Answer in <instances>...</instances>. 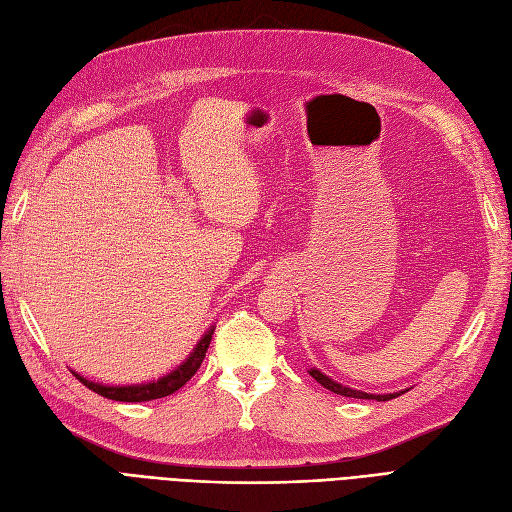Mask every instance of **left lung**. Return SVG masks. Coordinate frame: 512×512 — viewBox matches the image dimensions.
Returning a JSON list of instances; mask_svg holds the SVG:
<instances>
[{
    "label": "left lung",
    "instance_id": "1",
    "mask_svg": "<svg viewBox=\"0 0 512 512\" xmlns=\"http://www.w3.org/2000/svg\"><path fill=\"white\" fill-rule=\"evenodd\" d=\"M310 375L319 381L323 388H327L329 392H334V394H340V396H349V398H368V400H392V398H396V396H400L398 392H394V394H366V392H359V390H353V388H344V385H340V383H336V381H331L329 377H325L321 370H316V368H312L310 370Z\"/></svg>",
    "mask_w": 512,
    "mask_h": 512
}]
</instances>
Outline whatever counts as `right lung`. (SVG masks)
I'll use <instances>...</instances> for the list:
<instances>
[{
  "mask_svg": "<svg viewBox=\"0 0 512 512\" xmlns=\"http://www.w3.org/2000/svg\"><path fill=\"white\" fill-rule=\"evenodd\" d=\"M211 336H213V329H209V334H206L200 342L198 347L193 349V353L187 357V362L178 366L174 372H170L168 377H163L159 381H153V383H144V385H122V388H114V385H101V383H92L84 377L79 375H73L86 385L88 390L101 394L105 398H112V400H122V403H142V400H155V398H163V396H170L174 394L176 390H181L183 385L196 375L202 359L206 355V349H209L211 344Z\"/></svg>",
  "mask_w": 512,
  "mask_h": 512,
  "instance_id": "right-lung-1",
  "label": "right lung"
}]
</instances>
